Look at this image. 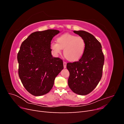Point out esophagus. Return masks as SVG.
<instances>
[{
	"label": "esophagus",
	"mask_w": 124,
	"mask_h": 124,
	"mask_svg": "<svg viewBox=\"0 0 124 124\" xmlns=\"http://www.w3.org/2000/svg\"><path fill=\"white\" fill-rule=\"evenodd\" d=\"M63 67H64V68H66V66H67V63H66V62H63Z\"/></svg>",
	"instance_id": "1"
}]
</instances>
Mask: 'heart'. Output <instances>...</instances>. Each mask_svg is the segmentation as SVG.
Listing matches in <instances>:
<instances>
[{
  "label": "heart",
  "mask_w": 124,
  "mask_h": 124,
  "mask_svg": "<svg viewBox=\"0 0 124 124\" xmlns=\"http://www.w3.org/2000/svg\"><path fill=\"white\" fill-rule=\"evenodd\" d=\"M56 42H52L51 48L54 55L57 56L63 49V55L70 62H76L83 56L86 44L81 37L65 33L58 37Z\"/></svg>",
  "instance_id": "heart-1"
}]
</instances>
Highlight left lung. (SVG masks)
Returning <instances> with one entry per match:
<instances>
[{
    "label": "left lung",
    "mask_w": 124,
    "mask_h": 124,
    "mask_svg": "<svg viewBox=\"0 0 124 124\" xmlns=\"http://www.w3.org/2000/svg\"><path fill=\"white\" fill-rule=\"evenodd\" d=\"M73 32L84 39L86 46L79 61L67 64L70 73L68 85L74 93L86 95L95 88L102 77L104 55L100 43L91 33L83 31Z\"/></svg>",
    "instance_id": "obj_1"
}]
</instances>
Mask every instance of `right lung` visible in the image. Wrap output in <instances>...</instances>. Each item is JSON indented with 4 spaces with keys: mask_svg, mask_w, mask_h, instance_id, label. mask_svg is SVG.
Instances as JSON below:
<instances>
[{
    "mask_svg": "<svg viewBox=\"0 0 124 124\" xmlns=\"http://www.w3.org/2000/svg\"><path fill=\"white\" fill-rule=\"evenodd\" d=\"M59 32L55 29L36 31L21 44L17 56L18 76L24 87L33 96L49 92L63 68L62 60L51 54V42Z\"/></svg>",
    "mask_w": 124,
    "mask_h": 124,
    "instance_id": "1",
    "label": "right lung"
}]
</instances>
